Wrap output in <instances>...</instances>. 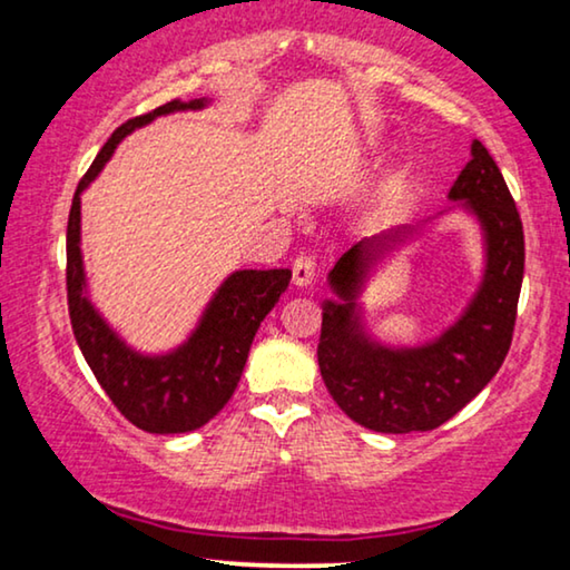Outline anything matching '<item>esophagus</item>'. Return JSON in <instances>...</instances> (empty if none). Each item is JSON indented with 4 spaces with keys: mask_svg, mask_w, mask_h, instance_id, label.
Instances as JSON below:
<instances>
[{
    "mask_svg": "<svg viewBox=\"0 0 570 570\" xmlns=\"http://www.w3.org/2000/svg\"><path fill=\"white\" fill-rule=\"evenodd\" d=\"M316 279V262L311 254H298L293 262V283L295 285H311Z\"/></svg>",
    "mask_w": 570,
    "mask_h": 570,
    "instance_id": "34e87169",
    "label": "esophagus"
}]
</instances>
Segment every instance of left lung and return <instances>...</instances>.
I'll use <instances>...</instances> for the list:
<instances>
[{"label": "left lung", "instance_id": "8db88e82", "mask_svg": "<svg viewBox=\"0 0 570 570\" xmlns=\"http://www.w3.org/2000/svg\"><path fill=\"white\" fill-rule=\"evenodd\" d=\"M449 197L478 215L488 264L470 308L431 345L381 347L365 337L355 316L357 283L402 230L361 240L330 272L332 291L345 303L324 306L318 368L340 410L371 431H433L472 402L509 355L524 279V228L501 168L480 139Z\"/></svg>", "mask_w": 570, "mask_h": 570}]
</instances>
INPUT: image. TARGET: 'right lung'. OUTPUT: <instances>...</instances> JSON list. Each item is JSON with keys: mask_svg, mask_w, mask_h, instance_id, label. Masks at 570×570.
<instances>
[{"mask_svg": "<svg viewBox=\"0 0 570 570\" xmlns=\"http://www.w3.org/2000/svg\"><path fill=\"white\" fill-rule=\"evenodd\" d=\"M205 100H170L124 121L77 184L67 223V306L77 345L114 407L147 433H189L213 420L236 392L254 334L291 283V269H240L225 279L189 342L170 355L131 353L85 295L80 256V194L100 174L116 145L155 116L202 108Z\"/></svg>", "mask_w": 570, "mask_h": 570, "instance_id": "obj_1", "label": "right lung"}]
</instances>
